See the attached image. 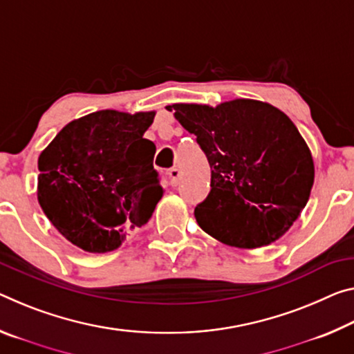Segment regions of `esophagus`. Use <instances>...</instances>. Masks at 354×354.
<instances>
[{
  "instance_id": "esophagus-1",
  "label": "esophagus",
  "mask_w": 354,
  "mask_h": 354,
  "mask_svg": "<svg viewBox=\"0 0 354 354\" xmlns=\"http://www.w3.org/2000/svg\"><path fill=\"white\" fill-rule=\"evenodd\" d=\"M168 176H170L171 186H178L179 181H181V170H179V168H171V170L168 171Z\"/></svg>"
}]
</instances>
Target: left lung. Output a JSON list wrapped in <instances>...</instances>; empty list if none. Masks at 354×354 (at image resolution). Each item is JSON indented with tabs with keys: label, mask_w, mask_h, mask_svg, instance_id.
I'll return each mask as SVG.
<instances>
[{
	"label": "left lung",
	"mask_w": 354,
	"mask_h": 354,
	"mask_svg": "<svg viewBox=\"0 0 354 354\" xmlns=\"http://www.w3.org/2000/svg\"><path fill=\"white\" fill-rule=\"evenodd\" d=\"M165 109L197 137L209 162L211 192L194 212L200 228L238 249L282 238L307 205L315 179L312 153L293 121L255 99Z\"/></svg>",
	"instance_id": "8db88e82"
}]
</instances>
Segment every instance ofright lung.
Instances as JSON below:
<instances>
[{
    "instance_id": "1",
    "label": "right lung",
    "mask_w": 354,
    "mask_h": 354,
    "mask_svg": "<svg viewBox=\"0 0 354 354\" xmlns=\"http://www.w3.org/2000/svg\"><path fill=\"white\" fill-rule=\"evenodd\" d=\"M156 111L99 110L71 121L37 160V201L78 249L105 254L143 227L164 195L143 138Z\"/></svg>"
}]
</instances>
